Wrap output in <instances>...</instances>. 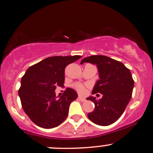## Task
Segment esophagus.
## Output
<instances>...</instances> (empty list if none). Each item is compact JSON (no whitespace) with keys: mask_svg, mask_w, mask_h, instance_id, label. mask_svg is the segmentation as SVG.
<instances>
[{"mask_svg":"<svg viewBox=\"0 0 153 153\" xmlns=\"http://www.w3.org/2000/svg\"><path fill=\"white\" fill-rule=\"evenodd\" d=\"M78 100L80 101H81V102H85V101L86 100V99L85 98V97H78Z\"/></svg>","mask_w":153,"mask_h":153,"instance_id":"esophagus-1","label":"esophagus"}]
</instances>
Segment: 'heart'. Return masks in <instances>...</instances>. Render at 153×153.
<instances>
[{"label":"heart","instance_id":"1","mask_svg":"<svg viewBox=\"0 0 153 153\" xmlns=\"http://www.w3.org/2000/svg\"><path fill=\"white\" fill-rule=\"evenodd\" d=\"M73 87H74V88L75 90H76L79 93H83L85 91V87L83 86V85L81 84V83H75L74 85H73Z\"/></svg>","mask_w":153,"mask_h":153}]
</instances>
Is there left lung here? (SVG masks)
Instances as JSON below:
<instances>
[{"mask_svg": "<svg viewBox=\"0 0 153 153\" xmlns=\"http://www.w3.org/2000/svg\"><path fill=\"white\" fill-rule=\"evenodd\" d=\"M84 62L97 65L100 79L92 94H102L98 100L93 96L87 98L95 104L94 110L88 114V118L98 126H110L120 117L131 99L134 88L131 72L121 62L105 56L87 57L80 64Z\"/></svg>", "mask_w": 153, "mask_h": 153, "instance_id": "1", "label": "left lung"}]
</instances>
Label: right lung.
Wrapping results in <instances>:
<instances>
[{"mask_svg": "<svg viewBox=\"0 0 153 153\" xmlns=\"http://www.w3.org/2000/svg\"><path fill=\"white\" fill-rule=\"evenodd\" d=\"M80 56H53L30 66L22 77L18 91L23 109L31 120L41 128H56L63 122L68 114L70 104L78 94L67 88L57 98L55 90L63 87L65 68L76 61Z\"/></svg>", "mask_w": 153, "mask_h": 153, "instance_id": "obj_1", "label": "right lung"}]
</instances>
